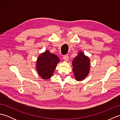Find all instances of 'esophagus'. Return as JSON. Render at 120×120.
<instances>
[{"label":"esophagus","mask_w":120,"mask_h":120,"mask_svg":"<svg viewBox=\"0 0 120 120\" xmlns=\"http://www.w3.org/2000/svg\"><path fill=\"white\" fill-rule=\"evenodd\" d=\"M63 58L64 60H65V61H67L68 60V55H65L63 56Z\"/></svg>","instance_id":"1"}]
</instances>
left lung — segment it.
Wrapping results in <instances>:
<instances>
[{"instance_id": "obj_1", "label": "left lung", "mask_w": 120, "mask_h": 120, "mask_svg": "<svg viewBox=\"0 0 120 120\" xmlns=\"http://www.w3.org/2000/svg\"><path fill=\"white\" fill-rule=\"evenodd\" d=\"M90 64L89 58L83 52H79L73 61V70L76 80H82L88 75Z\"/></svg>"}]
</instances>
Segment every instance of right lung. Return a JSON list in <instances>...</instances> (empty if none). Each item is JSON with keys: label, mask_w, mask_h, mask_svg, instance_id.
<instances>
[{"label": "right lung", "mask_w": 120, "mask_h": 120, "mask_svg": "<svg viewBox=\"0 0 120 120\" xmlns=\"http://www.w3.org/2000/svg\"><path fill=\"white\" fill-rule=\"evenodd\" d=\"M60 59L57 56L46 51L41 54L37 60V70L39 75L43 79H48L52 76L57 63Z\"/></svg>", "instance_id": "obj_1"}]
</instances>
